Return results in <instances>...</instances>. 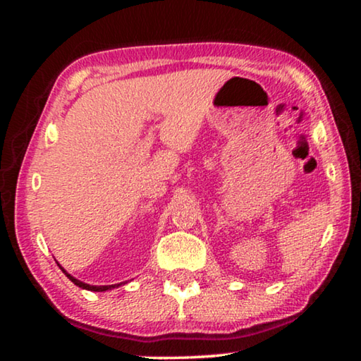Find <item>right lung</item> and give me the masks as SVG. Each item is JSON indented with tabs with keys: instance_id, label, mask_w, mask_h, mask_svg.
Instances as JSON below:
<instances>
[{
	"instance_id": "add662e5",
	"label": "right lung",
	"mask_w": 361,
	"mask_h": 361,
	"mask_svg": "<svg viewBox=\"0 0 361 361\" xmlns=\"http://www.w3.org/2000/svg\"><path fill=\"white\" fill-rule=\"evenodd\" d=\"M59 266H61V264H59ZM61 269L63 271V274H66V276H67V278H68V279H71L73 284H75V286H78V288H82V289H87V290H93V293H105V290H111V289H115V288H118V286H121V284H123V283H120V284H110V286H92V284L82 283V281H78V279H75V278H73V276H71V274H68V273H67V271L62 268V266H61Z\"/></svg>"
}]
</instances>
